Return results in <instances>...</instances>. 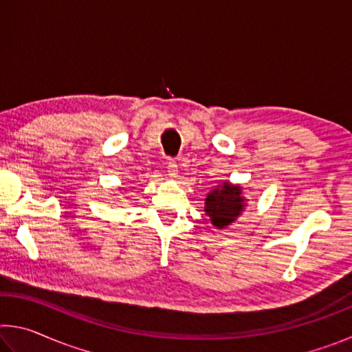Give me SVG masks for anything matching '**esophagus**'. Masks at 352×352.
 Returning a JSON list of instances; mask_svg holds the SVG:
<instances>
[{"mask_svg":"<svg viewBox=\"0 0 352 352\" xmlns=\"http://www.w3.org/2000/svg\"><path fill=\"white\" fill-rule=\"evenodd\" d=\"M168 174H169L170 178L178 177V168H177L175 160H169V162H168Z\"/></svg>","mask_w":352,"mask_h":352,"instance_id":"34e87169","label":"esophagus"}]
</instances>
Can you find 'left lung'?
<instances>
[{
	"label": "left lung",
	"mask_w": 352,
	"mask_h": 352,
	"mask_svg": "<svg viewBox=\"0 0 352 352\" xmlns=\"http://www.w3.org/2000/svg\"><path fill=\"white\" fill-rule=\"evenodd\" d=\"M245 206L247 199L242 195V188L237 184H231L230 182L219 184L205 199L206 216L219 230L233 223Z\"/></svg>",
	"instance_id": "obj_1"
}]
</instances>
